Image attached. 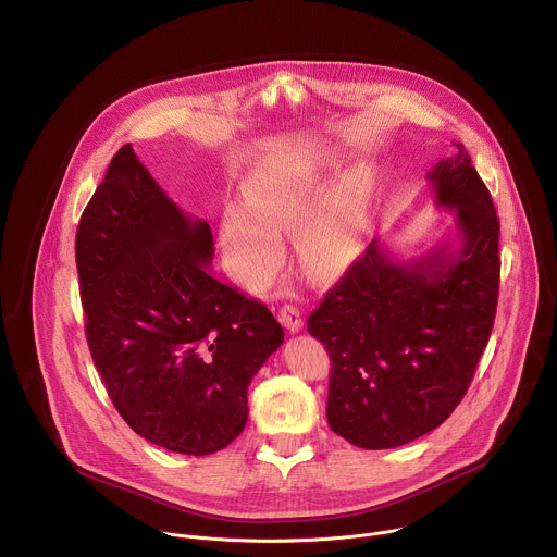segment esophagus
<instances>
[{"instance_id": "obj_1", "label": "esophagus", "mask_w": 557, "mask_h": 557, "mask_svg": "<svg viewBox=\"0 0 557 557\" xmlns=\"http://www.w3.org/2000/svg\"><path fill=\"white\" fill-rule=\"evenodd\" d=\"M280 322H282V326H284L286 331L297 333V331L301 329V312H299L295 306L286 304V306L280 308Z\"/></svg>"}]
</instances>
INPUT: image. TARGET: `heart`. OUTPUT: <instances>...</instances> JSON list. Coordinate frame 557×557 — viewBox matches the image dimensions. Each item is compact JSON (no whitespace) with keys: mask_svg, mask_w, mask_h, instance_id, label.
Returning a JSON list of instances; mask_svg holds the SVG:
<instances>
[{"mask_svg":"<svg viewBox=\"0 0 557 557\" xmlns=\"http://www.w3.org/2000/svg\"><path fill=\"white\" fill-rule=\"evenodd\" d=\"M339 165L335 151L326 153L320 170L267 163L245 183V207H231L222 222V245L237 275L249 286H264L284 262L282 233L297 228L304 264L317 275H333L357 253L359 222L363 218L372 174L350 168L333 189L322 195L326 174Z\"/></svg>","mask_w":557,"mask_h":557,"instance_id":"1","label":"heart"}]
</instances>
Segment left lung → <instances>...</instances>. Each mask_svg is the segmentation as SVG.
Instances as JSON below:
<instances>
[{"label":"left lung","instance_id":"left-lung-1","mask_svg":"<svg viewBox=\"0 0 557 557\" xmlns=\"http://www.w3.org/2000/svg\"><path fill=\"white\" fill-rule=\"evenodd\" d=\"M428 172L438 207L456 213L458 247L396 260L379 240L308 317L331 355L326 417L363 449L406 445L462 401L490 342L500 282V222L460 143Z\"/></svg>","mask_w":557,"mask_h":557}]
</instances>
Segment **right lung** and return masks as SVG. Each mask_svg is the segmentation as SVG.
<instances>
[{"mask_svg": "<svg viewBox=\"0 0 557 557\" xmlns=\"http://www.w3.org/2000/svg\"><path fill=\"white\" fill-rule=\"evenodd\" d=\"M92 361L125 423L176 454L224 449L282 346L271 310L211 273L213 235L123 145L76 231Z\"/></svg>", "mask_w": 557, "mask_h": 557, "instance_id": "1", "label": "right lung"}]
</instances>
